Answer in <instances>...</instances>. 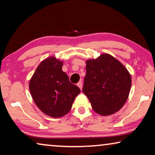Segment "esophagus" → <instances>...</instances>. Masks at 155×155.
<instances>
[{"mask_svg": "<svg viewBox=\"0 0 155 155\" xmlns=\"http://www.w3.org/2000/svg\"><path fill=\"white\" fill-rule=\"evenodd\" d=\"M77 86L80 88L81 90H82V87H83V83H82V81H79L78 82V83H77Z\"/></svg>", "mask_w": 155, "mask_h": 155, "instance_id": "obj_1", "label": "esophagus"}]
</instances>
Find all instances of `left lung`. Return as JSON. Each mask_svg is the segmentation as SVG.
<instances>
[{"label":"left lung","instance_id":"left-lung-1","mask_svg":"<svg viewBox=\"0 0 155 155\" xmlns=\"http://www.w3.org/2000/svg\"><path fill=\"white\" fill-rule=\"evenodd\" d=\"M132 84L126 67L108 54L86 61V75L83 92L93 110L102 116L121 109L128 98Z\"/></svg>","mask_w":155,"mask_h":155}]
</instances>
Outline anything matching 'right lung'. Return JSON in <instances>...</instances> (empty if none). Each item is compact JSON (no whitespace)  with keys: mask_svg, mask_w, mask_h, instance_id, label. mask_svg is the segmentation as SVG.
Here are the masks:
<instances>
[{"mask_svg":"<svg viewBox=\"0 0 155 155\" xmlns=\"http://www.w3.org/2000/svg\"><path fill=\"white\" fill-rule=\"evenodd\" d=\"M63 61L55 56L45 58L38 65L29 83L35 104L44 114L54 118L67 114L81 92L63 72Z\"/></svg>","mask_w":155,"mask_h":155,"instance_id":"add662e5","label":"right lung"}]
</instances>
